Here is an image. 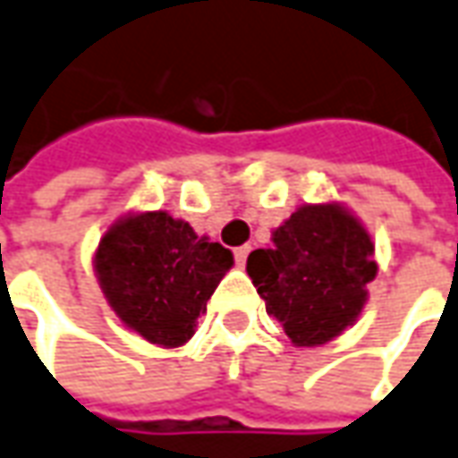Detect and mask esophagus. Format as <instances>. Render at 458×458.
<instances>
[{"mask_svg": "<svg viewBox=\"0 0 458 458\" xmlns=\"http://www.w3.org/2000/svg\"><path fill=\"white\" fill-rule=\"evenodd\" d=\"M250 247H236L234 250V259H236V265L239 267H244L247 265V257H250Z\"/></svg>", "mask_w": 458, "mask_h": 458, "instance_id": "obj_1", "label": "esophagus"}]
</instances>
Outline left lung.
Here are the masks:
<instances>
[{"mask_svg":"<svg viewBox=\"0 0 458 458\" xmlns=\"http://www.w3.org/2000/svg\"><path fill=\"white\" fill-rule=\"evenodd\" d=\"M363 222L337 201L305 204L272 232V247L247 259L267 315L297 348H318L358 322L378 275Z\"/></svg>","mask_w":458,"mask_h":458,"instance_id":"obj_1","label":"left lung"}]
</instances>
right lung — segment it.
Segmentation results:
<instances>
[{
  "label": "right lung",
  "instance_id": "add662e5",
  "mask_svg": "<svg viewBox=\"0 0 458 458\" xmlns=\"http://www.w3.org/2000/svg\"><path fill=\"white\" fill-rule=\"evenodd\" d=\"M234 254L168 211H128L93 254L98 284L118 320L150 345L181 348Z\"/></svg>",
  "mask_w": 458,
  "mask_h": 458
}]
</instances>
